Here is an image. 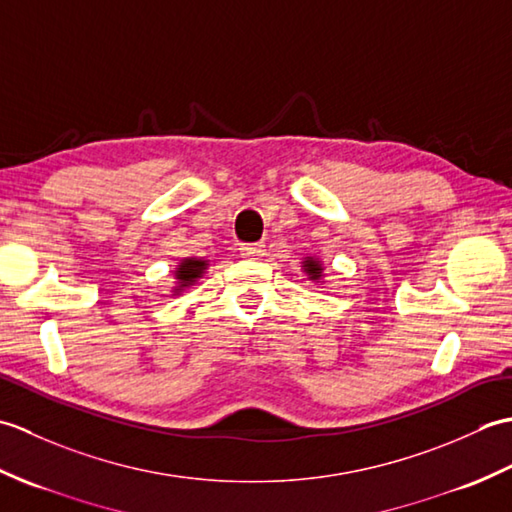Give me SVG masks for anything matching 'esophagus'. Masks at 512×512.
<instances>
[{
	"mask_svg": "<svg viewBox=\"0 0 512 512\" xmlns=\"http://www.w3.org/2000/svg\"><path fill=\"white\" fill-rule=\"evenodd\" d=\"M239 253H242V255L248 257V259H259V257L266 255V246H264L262 242H257V244H244L242 248H239Z\"/></svg>",
	"mask_w": 512,
	"mask_h": 512,
	"instance_id": "obj_1",
	"label": "esophagus"
}]
</instances>
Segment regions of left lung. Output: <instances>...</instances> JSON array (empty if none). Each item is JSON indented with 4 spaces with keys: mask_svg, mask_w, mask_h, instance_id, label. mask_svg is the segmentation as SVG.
<instances>
[{
    "mask_svg": "<svg viewBox=\"0 0 512 512\" xmlns=\"http://www.w3.org/2000/svg\"><path fill=\"white\" fill-rule=\"evenodd\" d=\"M301 270H303V273L308 275V279H310V281H314V284H319V281L323 279V264L319 262V259H314V257H303Z\"/></svg>",
    "mask_w": 512,
    "mask_h": 512,
    "instance_id": "left-lung-1",
    "label": "left lung"
}]
</instances>
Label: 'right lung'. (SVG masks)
Returning <instances> with one entry per match:
<instances>
[{
    "mask_svg": "<svg viewBox=\"0 0 512 512\" xmlns=\"http://www.w3.org/2000/svg\"><path fill=\"white\" fill-rule=\"evenodd\" d=\"M206 268H209V262L206 259H200V257H184L182 262L178 264L176 268V286H173V295H180L182 290H187L189 286H193L195 281H198L204 273Z\"/></svg>",
    "mask_w": 512,
    "mask_h": 512,
    "instance_id": "add662e5",
    "label": "right lung"
}]
</instances>
